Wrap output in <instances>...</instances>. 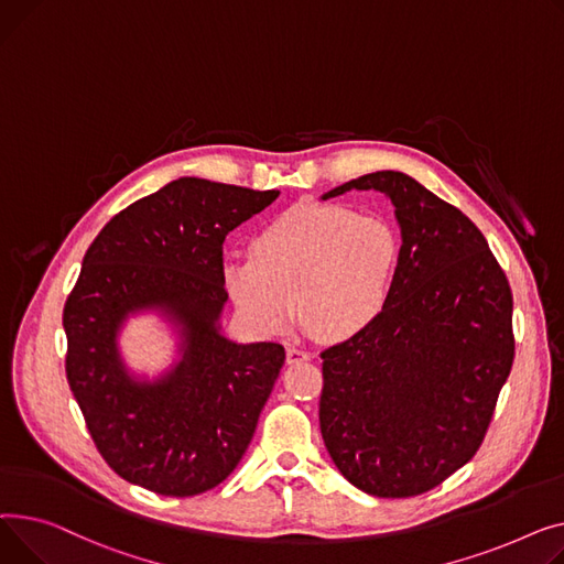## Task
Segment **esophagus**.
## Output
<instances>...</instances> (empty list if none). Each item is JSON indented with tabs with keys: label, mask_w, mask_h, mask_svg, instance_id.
<instances>
[{
	"label": "esophagus",
	"mask_w": 564,
	"mask_h": 564,
	"mask_svg": "<svg viewBox=\"0 0 564 564\" xmlns=\"http://www.w3.org/2000/svg\"><path fill=\"white\" fill-rule=\"evenodd\" d=\"M310 357H312V355H310V350H305L303 346H295V344L286 346V361H289V364L305 361V359H310Z\"/></svg>",
	"instance_id": "esophagus-1"
}]
</instances>
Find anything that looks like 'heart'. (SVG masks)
I'll list each match as a JSON object with an SVG mask.
<instances>
[{"instance_id":"heart-1","label":"heart","mask_w":564,"mask_h":564,"mask_svg":"<svg viewBox=\"0 0 564 564\" xmlns=\"http://www.w3.org/2000/svg\"><path fill=\"white\" fill-rule=\"evenodd\" d=\"M401 241L393 225L335 205H295L223 261L231 301L261 333L284 327L293 307L323 341H346L384 312ZM296 305H292V301Z\"/></svg>"}]
</instances>
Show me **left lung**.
<instances>
[{
    "mask_svg": "<svg viewBox=\"0 0 564 564\" xmlns=\"http://www.w3.org/2000/svg\"><path fill=\"white\" fill-rule=\"evenodd\" d=\"M380 191L401 227L389 303L361 335L321 352L318 421L341 476L380 499L442 485L480 448L514 359L512 291L482 231L405 173Z\"/></svg>",
    "mask_w": 564,
    "mask_h": 564,
    "instance_id": "8db88e82",
    "label": "left lung"
}]
</instances>
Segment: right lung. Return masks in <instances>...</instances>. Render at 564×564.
<instances>
[{
  "instance_id": "1",
  "label": "right lung",
  "mask_w": 564,
  "mask_h": 564,
  "mask_svg": "<svg viewBox=\"0 0 564 564\" xmlns=\"http://www.w3.org/2000/svg\"><path fill=\"white\" fill-rule=\"evenodd\" d=\"M280 191L180 177L116 214L84 254L63 307L65 376L107 465L163 496L220 485L241 462L284 364L273 341L220 333L223 241ZM154 311L181 357L139 379L117 346L129 315Z\"/></svg>"
}]
</instances>
